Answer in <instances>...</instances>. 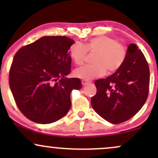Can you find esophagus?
Instances as JSON below:
<instances>
[{
    "label": "esophagus",
    "mask_w": 158,
    "mask_h": 158,
    "mask_svg": "<svg viewBox=\"0 0 158 158\" xmlns=\"http://www.w3.org/2000/svg\"><path fill=\"white\" fill-rule=\"evenodd\" d=\"M88 83H89V81H85V80H81V84H82L83 85H88Z\"/></svg>",
    "instance_id": "obj_1"
}]
</instances>
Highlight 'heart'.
<instances>
[{"mask_svg": "<svg viewBox=\"0 0 158 158\" xmlns=\"http://www.w3.org/2000/svg\"><path fill=\"white\" fill-rule=\"evenodd\" d=\"M86 52H94L92 65H86L75 70L76 77L90 80L102 76L107 71L112 73L121 68L126 56L124 46L119 44L117 40L108 36H97L90 39L82 45L76 43L70 48V56L77 65L84 63Z\"/></svg>", "mask_w": 158, "mask_h": 158, "instance_id": "heart-1", "label": "heart"}]
</instances>
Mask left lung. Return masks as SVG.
Here are the masks:
<instances>
[{
    "mask_svg": "<svg viewBox=\"0 0 158 158\" xmlns=\"http://www.w3.org/2000/svg\"><path fill=\"white\" fill-rule=\"evenodd\" d=\"M94 84L97 90L91 98V106L101 117L113 124L131 118L148 94L149 68L142 51L136 44H130L121 68Z\"/></svg>",
    "mask_w": 158,
    "mask_h": 158,
    "instance_id": "8db88e82",
    "label": "left lung"
}]
</instances>
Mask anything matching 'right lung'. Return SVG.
I'll return each mask as SVG.
<instances>
[{
    "mask_svg": "<svg viewBox=\"0 0 158 158\" xmlns=\"http://www.w3.org/2000/svg\"><path fill=\"white\" fill-rule=\"evenodd\" d=\"M75 41L66 36H43L16 52L10 71V87L18 107L30 120L49 124L64 117L70 93L81 88L69 79L70 50Z\"/></svg>",
    "mask_w": 158,
    "mask_h": 158,
    "instance_id": "add662e5",
    "label": "right lung"
}]
</instances>
